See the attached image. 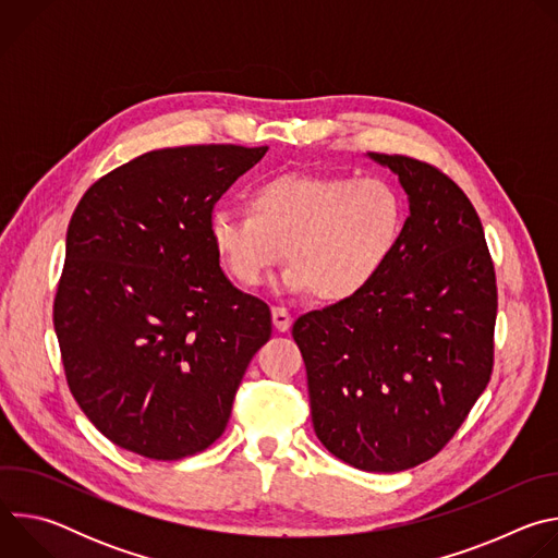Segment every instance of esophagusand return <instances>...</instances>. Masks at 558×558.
Instances as JSON below:
<instances>
[{
  "mask_svg": "<svg viewBox=\"0 0 558 558\" xmlns=\"http://www.w3.org/2000/svg\"><path fill=\"white\" fill-rule=\"evenodd\" d=\"M271 320H274V327H276V331H280V333H284V331H289L291 329V313L284 308V306H274L271 308Z\"/></svg>",
  "mask_w": 558,
  "mask_h": 558,
  "instance_id": "obj_1",
  "label": "esophagus"
}]
</instances>
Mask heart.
<instances>
[{
	"instance_id": "1",
	"label": "heart",
	"mask_w": 558,
	"mask_h": 558,
	"mask_svg": "<svg viewBox=\"0 0 558 558\" xmlns=\"http://www.w3.org/2000/svg\"><path fill=\"white\" fill-rule=\"evenodd\" d=\"M247 209L209 216V243L225 274L258 287L284 247L291 267L282 287L333 304L375 282L407 227L402 194L381 179L278 174L252 187Z\"/></svg>"
}]
</instances>
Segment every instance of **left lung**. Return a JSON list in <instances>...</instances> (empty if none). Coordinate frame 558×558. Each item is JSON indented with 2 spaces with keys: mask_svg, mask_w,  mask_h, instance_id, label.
<instances>
[{
  "mask_svg": "<svg viewBox=\"0 0 558 558\" xmlns=\"http://www.w3.org/2000/svg\"><path fill=\"white\" fill-rule=\"evenodd\" d=\"M409 194L400 247L360 295L293 325L313 430L344 463L400 472L435 457L486 390L497 280L461 187L417 158L368 151Z\"/></svg>",
  "mask_w": 558,
  "mask_h": 558,
  "instance_id": "obj_1",
  "label": "left lung"
}]
</instances>
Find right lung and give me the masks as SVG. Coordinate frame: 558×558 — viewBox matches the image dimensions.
<instances>
[{
  "instance_id": "add662e5",
  "label": "right lung",
  "mask_w": 558,
  "mask_h": 558,
  "mask_svg": "<svg viewBox=\"0 0 558 558\" xmlns=\"http://www.w3.org/2000/svg\"><path fill=\"white\" fill-rule=\"evenodd\" d=\"M265 154L154 149L101 177L70 218L54 333L72 397L119 448L177 461L211 446L271 338L269 306L227 280L207 231Z\"/></svg>"
}]
</instances>
